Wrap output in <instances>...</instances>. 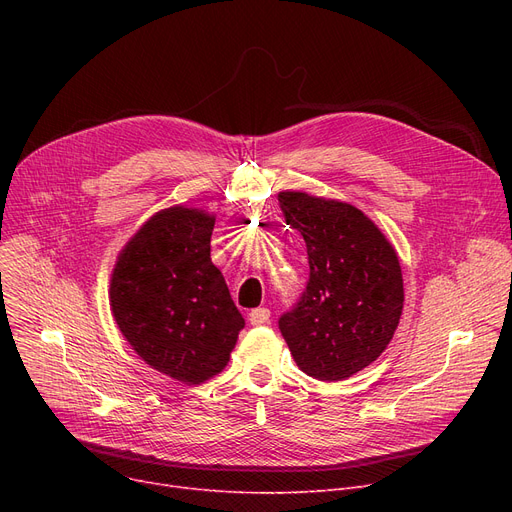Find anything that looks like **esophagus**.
Returning a JSON list of instances; mask_svg holds the SVG:
<instances>
[{
  "instance_id": "esophagus-1",
  "label": "esophagus",
  "mask_w": 512,
  "mask_h": 512,
  "mask_svg": "<svg viewBox=\"0 0 512 512\" xmlns=\"http://www.w3.org/2000/svg\"><path fill=\"white\" fill-rule=\"evenodd\" d=\"M270 309L267 307H257V309H253V311H249V321L253 326H263V324H267V321H270Z\"/></svg>"
}]
</instances>
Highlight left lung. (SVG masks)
I'll list each match as a JSON object with an SVG mask.
<instances>
[{"mask_svg":"<svg viewBox=\"0 0 512 512\" xmlns=\"http://www.w3.org/2000/svg\"><path fill=\"white\" fill-rule=\"evenodd\" d=\"M284 220L307 245L309 282L280 319L297 365L324 382L351 378L378 359L405 303L400 263L386 236L357 207L282 193Z\"/></svg>","mask_w":512,"mask_h":512,"instance_id":"1","label":"left lung"}]
</instances>
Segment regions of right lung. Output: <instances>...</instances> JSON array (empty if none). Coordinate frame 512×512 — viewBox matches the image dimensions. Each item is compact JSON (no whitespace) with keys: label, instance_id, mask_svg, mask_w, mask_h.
Segmentation results:
<instances>
[{"label":"right lung","instance_id":"add662e5","mask_svg":"<svg viewBox=\"0 0 512 512\" xmlns=\"http://www.w3.org/2000/svg\"><path fill=\"white\" fill-rule=\"evenodd\" d=\"M211 230L203 211H161L128 240L112 274L120 332L143 361L184 384L220 373L245 328L211 263Z\"/></svg>","mask_w":512,"mask_h":512}]
</instances>
